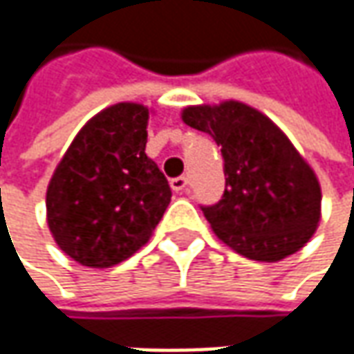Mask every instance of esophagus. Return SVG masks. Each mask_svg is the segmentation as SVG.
Returning <instances> with one entry per match:
<instances>
[{"mask_svg":"<svg viewBox=\"0 0 354 354\" xmlns=\"http://www.w3.org/2000/svg\"><path fill=\"white\" fill-rule=\"evenodd\" d=\"M169 185L175 193H185L189 189V179L187 177H175V179H171Z\"/></svg>","mask_w":354,"mask_h":354,"instance_id":"1","label":"esophagus"}]
</instances>
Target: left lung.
Here are the masks:
<instances>
[{
    "label": "left lung",
    "mask_w": 354,
    "mask_h": 354,
    "mask_svg": "<svg viewBox=\"0 0 354 354\" xmlns=\"http://www.w3.org/2000/svg\"><path fill=\"white\" fill-rule=\"evenodd\" d=\"M181 118L212 136L225 159L223 198L201 207L214 234L258 262H278L304 248L319 225L321 187L288 136L236 100L189 106Z\"/></svg>",
    "instance_id": "8db88e82"
}]
</instances>
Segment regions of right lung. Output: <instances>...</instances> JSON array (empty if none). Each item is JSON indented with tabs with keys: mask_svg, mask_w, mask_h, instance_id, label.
Masks as SVG:
<instances>
[{
	"mask_svg": "<svg viewBox=\"0 0 354 354\" xmlns=\"http://www.w3.org/2000/svg\"><path fill=\"white\" fill-rule=\"evenodd\" d=\"M149 110L120 102L76 133L47 189V223L66 256L90 268L142 248L171 201L165 175L145 156Z\"/></svg>",
	"mask_w": 354,
	"mask_h": 354,
	"instance_id": "add662e5",
	"label": "right lung"
}]
</instances>
